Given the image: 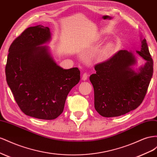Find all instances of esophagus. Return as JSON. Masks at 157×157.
Here are the masks:
<instances>
[{"instance_id": "1", "label": "esophagus", "mask_w": 157, "mask_h": 157, "mask_svg": "<svg viewBox=\"0 0 157 157\" xmlns=\"http://www.w3.org/2000/svg\"><path fill=\"white\" fill-rule=\"evenodd\" d=\"M88 77H89L88 74H87V73H84V74H83V75H82V80H83V81H86V80L87 79Z\"/></svg>"}]
</instances>
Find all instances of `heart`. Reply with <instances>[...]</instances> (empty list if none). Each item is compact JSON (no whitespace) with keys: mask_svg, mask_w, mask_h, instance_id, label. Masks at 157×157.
Wrapping results in <instances>:
<instances>
[{"mask_svg":"<svg viewBox=\"0 0 157 157\" xmlns=\"http://www.w3.org/2000/svg\"><path fill=\"white\" fill-rule=\"evenodd\" d=\"M116 49V44L113 42H109L98 52L95 59L98 62H103L108 60L113 55Z\"/></svg>","mask_w":157,"mask_h":157,"instance_id":"heart-1","label":"heart"}]
</instances>
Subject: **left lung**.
<instances>
[{"instance_id":"left-lung-1","label":"left lung","mask_w":157,"mask_h":157,"mask_svg":"<svg viewBox=\"0 0 157 157\" xmlns=\"http://www.w3.org/2000/svg\"><path fill=\"white\" fill-rule=\"evenodd\" d=\"M136 53L145 64L138 69L134 52L122 50L111 59L95 66L89 79L94 89L95 109L106 118L124 115L135 110L144 99L153 73V61L145 39L141 38Z\"/></svg>"}]
</instances>
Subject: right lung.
I'll list each match as a JSON object with an SVG mask.
<instances>
[{"mask_svg":"<svg viewBox=\"0 0 157 157\" xmlns=\"http://www.w3.org/2000/svg\"><path fill=\"white\" fill-rule=\"evenodd\" d=\"M51 33L38 25L27 28L9 48L6 82L21 110L29 116L53 120L64 110L69 92L80 80L78 68L63 69L51 55Z\"/></svg>","mask_w":157,"mask_h":157,"instance_id":"1","label":"right lung"}]
</instances>
